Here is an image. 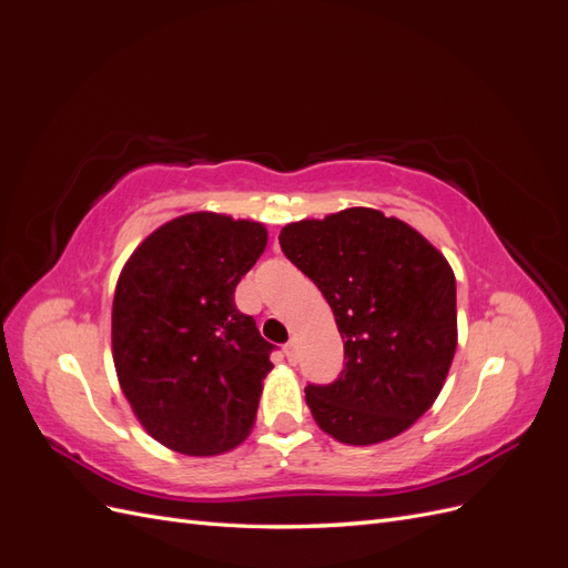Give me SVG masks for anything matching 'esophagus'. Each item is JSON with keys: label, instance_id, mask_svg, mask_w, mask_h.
I'll return each instance as SVG.
<instances>
[{"label": "esophagus", "instance_id": "34e87169", "mask_svg": "<svg viewBox=\"0 0 568 568\" xmlns=\"http://www.w3.org/2000/svg\"><path fill=\"white\" fill-rule=\"evenodd\" d=\"M284 353H286V359L288 363H296V355H298V348H296V341L291 338L286 346H284Z\"/></svg>", "mask_w": 568, "mask_h": 568}]
</instances>
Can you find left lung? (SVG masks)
Listing matches in <instances>:
<instances>
[{"mask_svg": "<svg viewBox=\"0 0 568 568\" xmlns=\"http://www.w3.org/2000/svg\"><path fill=\"white\" fill-rule=\"evenodd\" d=\"M284 255L332 305L346 367L305 388L317 426L338 443L374 445L434 405L457 348L455 272L398 217L346 209L291 222Z\"/></svg>", "mask_w": 568, "mask_h": 568, "instance_id": "obj_1", "label": "left lung"}]
</instances>
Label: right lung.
I'll use <instances>...</instances> for the list:
<instances>
[{"label": "right lung", "instance_id": "1", "mask_svg": "<svg viewBox=\"0 0 568 568\" xmlns=\"http://www.w3.org/2000/svg\"><path fill=\"white\" fill-rule=\"evenodd\" d=\"M265 246L261 222L189 213L149 234L120 272L115 374L146 434L170 450L211 457L251 434L274 346L236 311L234 288Z\"/></svg>", "mask_w": 568, "mask_h": 568}]
</instances>
